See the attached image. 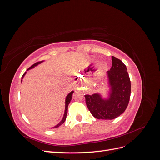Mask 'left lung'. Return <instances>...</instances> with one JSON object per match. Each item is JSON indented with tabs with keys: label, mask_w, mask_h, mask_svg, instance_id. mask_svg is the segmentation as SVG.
Listing matches in <instances>:
<instances>
[{
	"label": "left lung",
	"mask_w": 160,
	"mask_h": 160,
	"mask_svg": "<svg viewBox=\"0 0 160 160\" xmlns=\"http://www.w3.org/2000/svg\"><path fill=\"white\" fill-rule=\"evenodd\" d=\"M112 66L107 72L110 92L108 99L99 93L85 95L86 104L91 113L98 119H113L126 109L131 95V81L127 67L113 56Z\"/></svg>",
	"instance_id": "obj_1"
}]
</instances>
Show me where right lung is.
I'll return each instance as SVG.
<instances>
[{
    "mask_svg": "<svg viewBox=\"0 0 160 160\" xmlns=\"http://www.w3.org/2000/svg\"><path fill=\"white\" fill-rule=\"evenodd\" d=\"M41 62H42V61L37 62H36V63L33 64L31 67H30L29 68H28V69H27V71H28V70H29V69H31L34 68V67H35V66H37V65L40 64ZM25 74H26V72H25V73L23 74V75L22 76V78H21V79H23V77H24V76L25 75ZM21 81H22V80H21ZM73 92H74L73 91H71V92H70V93H69L68 95H67V96L66 97V99H65V113H64V115H63V118H62V120L59 123H58L57 125H55V127H53L52 128H59V127L60 126V125H61L62 123H63L65 122V121L66 118H67V111H68V105H69V103L71 102V99H72V93H73Z\"/></svg>",
    "mask_w": 160,
    "mask_h": 160,
    "instance_id": "obj_1",
    "label": "right lung"
}]
</instances>
